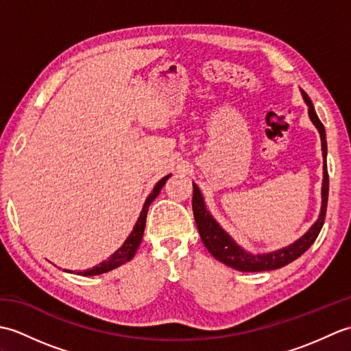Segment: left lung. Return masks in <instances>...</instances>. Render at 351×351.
<instances>
[{"label": "left lung", "mask_w": 351, "mask_h": 351, "mask_svg": "<svg viewBox=\"0 0 351 351\" xmlns=\"http://www.w3.org/2000/svg\"><path fill=\"white\" fill-rule=\"evenodd\" d=\"M303 101L306 102L309 107L308 113L312 123L319 132V138H322V151H323V185H322V210L317 221L312 225L306 232H304L299 240H295L293 244L285 245V247L268 252V253H250L243 249L240 244L230 237L225 229H223L211 213L206 210L205 200L202 193H200L196 184H193V214H195V220L199 229L202 243L211 255L223 263L225 265L235 268L238 271H265V270H276V268L285 267L287 264L293 263L294 259L302 256L306 252L319 234L323 228L324 217H326V208H327V196H329V173H327V141H326V130L324 125L319 122V119L315 113V108L312 106V101L306 92L302 90Z\"/></svg>", "instance_id": "8db88e82"}]
</instances>
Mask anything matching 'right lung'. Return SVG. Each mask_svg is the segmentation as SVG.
Returning <instances> with one entry per match:
<instances>
[{
  "label": "right lung",
  "mask_w": 351,
  "mask_h": 351,
  "mask_svg": "<svg viewBox=\"0 0 351 351\" xmlns=\"http://www.w3.org/2000/svg\"><path fill=\"white\" fill-rule=\"evenodd\" d=\"M171 175H167L164 176L162 180H160L158 182L155 184L154 190L151 191V195L147 196L146 202L143 205V210H141L140 215H138V220L136 223V226H134V229L131 230V234L128 235V238H126L125 243L119 247L113 255H111L107 261H102V263H99L98 265H95L92 268H88V270H84V271H77L78 274L81 276H96V274H102V273H107V271H111L114 270V268L121 267L122 264L128 263V261H131L134 258V255H136V252L138 249V245L141 243V238H143V232H145V226H146V215H147V210H149V205H151L155 197L160 195L161 189L164 187V184H166V181L169 180ZM64 271H69L72 273L71 270H64Z\"/></svg>",
  "instance_id": "1"
}]
</instances>
